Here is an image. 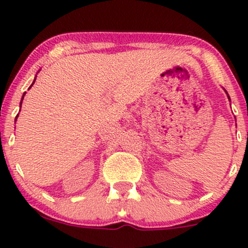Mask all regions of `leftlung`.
I'll return each mask as SVG.
<instances>
[{"label": "left lung", "instance_id": "1", "mask_svg": "<svg viewBox=\"0 0 248 248\" xmlns=\"http://www.w3.org/2000/svg\"><path fill=\"white\" fill-rule=\"evenodd\" d=\"M225 92H226V91H225ZM226 94H227V92H226ZM227 98H229V100L231 101V99H230V95H229V94H227Z\"/></svg>", "mask_w": 248, "mask_h": 248}]
</instances>
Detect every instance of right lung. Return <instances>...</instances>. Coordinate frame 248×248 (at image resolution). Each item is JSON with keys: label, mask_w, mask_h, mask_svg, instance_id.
I'll list each match as a JSON object with an SVG mask.
<instances>
[{"label": "right lung", "mask_w": 248, "mask_h": 248, "mask_svg": "<svg viewBox=\"0 0 248 248\" xmlns=\"http://www.w3.org/2000/svg\"><path fill=\"white\" fill-rule=\"evenodd\" d=\"M36 77H37V76H36ZM36 77H35V79H33V82H32V84H31V86H32V85L35 84V81H36ZM31 86H30L29 88H31ZM24 95H25V93H23V96H22V100H21V104H19V107L22 106V101H23V98H24ZM17 116H18V115H17ZM17 116H16V119H17ZM16 119H15V121H16Z\"/></svg>", "instance_id": "obj_1"}]
</instances>
